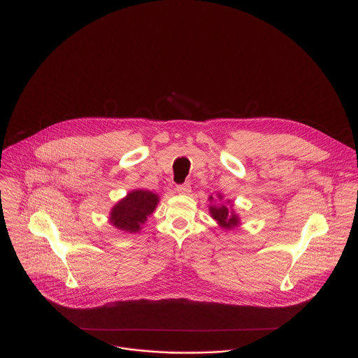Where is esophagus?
Segmentation results:
<instances>
[{
  "instance_id": "obj_1",
  "label": "esophagus",
  "mask_w": 358,
  "mask_h": 358,
  "mask_svg": "<svg viewBox=\"0 0 358 358\" xmlns=\"http://www.w3.org/2000/svg\"><path fill=\"white\" fill-rule=\"evenodd\" d=\"M176 192H178V193H183V194H187V193H190V185H189V183L178 185V186H176Z\"/></svg>"
}]
</instances>
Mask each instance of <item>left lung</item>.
<instances>
[{
    "label": "left lung",
    "instance_id": "obj_1",
    "mask_svg": "<svg viewBox=\"0 0 358 358\" xmlns=\"http://www.w3.org/2000/svg\"><path fill=\"white\" fill-rule=\"evenodd\" d=\"M210 199H213V197H210ZM220 199H221V197H220ZM210 213H211L213 218L217 220L218 224H220L221 227H224V228L231 229V228H234V227L238 224V217H236L232 211H229L225 206H221V207H210Z\"/></svg>",
    "mask_w": 358,
    "mask_h": 358
}]
</instances>
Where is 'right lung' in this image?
I'll return each instance as SVG.
<instances>
[{
  "label": "right lung",
  "mask_w": 358,
  "mask_h": 358,
  "mask_svg": "<svg viewBox=\"0 0 358 358\" xmlns=\"http://www.w3.org/2000/svg\"><path fill=\"white\" fill-rule=\"evenodd\" d=\"M158 196L148 190H134L119 201L110 213V222L123 231L138 232L141 225L154 213Z\"/></svg>",
  "instance_id": "add662e5"
}]
</instances>
